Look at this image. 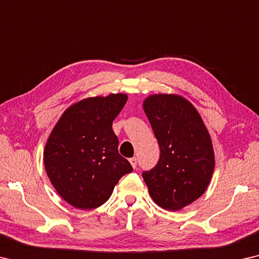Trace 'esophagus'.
Segmentation results:
<instances>
[{
    "instance_id": "obj_1",
    "label": "esophagus",
    "mask_w": 259,
    "mask_h": 259,
    "mask_svg": "<svg viewBox=\"0 0 259 259\" xmlns=\"http://www.w3.org/2000/svg\"><path fill=\"white\" fill-rule=\"evenodd\" d=\"M130 163H131V165H132L134 169L137 168V164H138V160H137V157H132V158H130Z\"/></svg>"
}]
</instances>
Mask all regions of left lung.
Instances as JSON below:
<instances>
[{
	"mask_svg": "<svg viewBox=\"0 0 259 259\" xmlns=\"http://www.w3.org/2000/svg\"><path fill=\"white\" fill-rule=\"evenodd\" d=\"M142 106L161 149L143 181L155 204L180 210L208 188L215 165L212 139L196 107L181 95H150Z\"/></svg>",
	"mask_w": 259,
	"mask_h": 259,
	"instance_id": "obj_1",
	"label": "left lung"
}]
</instances>
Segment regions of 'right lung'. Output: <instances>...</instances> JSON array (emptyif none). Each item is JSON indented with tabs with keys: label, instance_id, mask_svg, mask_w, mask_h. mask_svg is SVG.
I'll use <instances>...</instances> for the list:
<instances>
[{
	"label": "right lung",
	"instance_id": "add662e5",
	"mask_svg": "<svg viewBox=\"0 0 259 259\" xmlns=\"http://www.w3.org/2000/svg\"><path fill=\"white\" fill-rule=\"evenodd\" d=\"M126 102V94L81 99L62 113L47 139L46 174L63 200L75 208L99 207L119 180L133 170L118 153L112 130Z\"/></svg>",
	"mask_w": 259,
	"mask_h": 259
}]
</instances>
